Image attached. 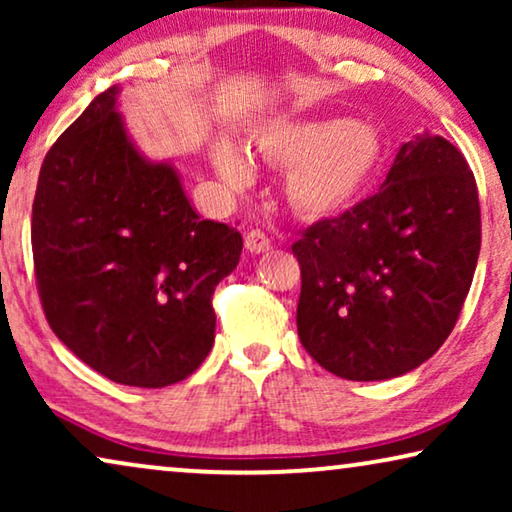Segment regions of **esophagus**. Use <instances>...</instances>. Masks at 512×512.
Masks as SVG:
<instances>
[{
    "label": "esophagus",
    "mask_w": 512,
    "mask_h": 512,
    "mask_svg": "<svg viewBox=\"0 0 512 512\" xmlns=\"http://www.w3.org/2000/svg\"><path fill=\"white\" fill-rule=\"evenodd\" d=\"M244 247H247V251H251V254H263V251L270 249V240L263 230L251 228L244 233Z\"/></svg>",
    "instance_id": "1"
}]
</instances>
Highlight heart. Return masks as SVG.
<instances>
[{"label":"heart","instance_id":"b5f03b06","mask_svg":"<svg viewBox=\"0 0 512 512\" xmlns=\"http://www.w3.org/2000/svg\"><path fill=\"white\" fill-rule=\"evenodd\" d=\"M254 149L286 167L284 198L303 219H328L368 191L384 158V139L373 123L349 118L270 123L254 135ZM219 177L233 188L251 181V165L237 146L219 142L212 151Z\"/></svg>","mask_w":512,"mask_h":512}]
</instances>
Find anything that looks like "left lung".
<instances>
[{"label":"left lung","mask_w":512,"mask_h":512,"mask_svg":"<svg viewBox=\"0 0 512 512\" xmlns=\"http://www.w3.org/2000/svg\"><path fill=\"white\" fill-rule=\"evenodd\" d=\"M298 335L328 373L389 380L422 366L457 324L480 254L473 172L443 137L401 146L380 191L293 242Z\"/></svg>","instance_id":"left-lung-1"}]
</instances>
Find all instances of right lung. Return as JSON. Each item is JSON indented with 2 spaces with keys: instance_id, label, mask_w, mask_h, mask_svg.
<instances>
[{
  "instance_id": "add662e5",
  "label": "right lung",
  "mask_w": 512,
  "mask_h": 512,
  "mask_svg": "<svg viewBox=\"0 0 512 512\" xmlns=\"http://www.w3.org/2000/svg\"><path fill=\"white\" fill-rule=\"evenodd\" d=\"M111 86L46 153L32 256L53 333L111 382L186 380L214 345L212 293L242 235L193 212L170 163L130 142Z\"/></svg>"
}]
</instances>
